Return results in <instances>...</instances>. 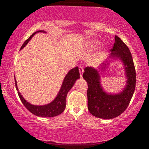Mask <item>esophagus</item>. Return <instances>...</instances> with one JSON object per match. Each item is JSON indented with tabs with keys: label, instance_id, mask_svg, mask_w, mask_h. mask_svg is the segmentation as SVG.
I'll return each mask as SVG.
<instances>
[{
	"label": "esophagus",
	"instance_id": "1",
	"mask_svg": "<svg viewBox=\"0 0 149 149\" xmlns=\"http://www.w3.org/2000/svg\"><path fill=\"white\" fill-rule=\"evenodd\" d=\"M83 71H84V69H83V68L82 67V66H79V72H80V77H82L83 76Z\"/></svg>",
	"mask_w": 149,
	"mask_h": 149
}]
</instances>
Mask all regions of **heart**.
Returning a JSON list of instances; mask_svg holds the SVG:
<instances>
[{"label":"heart","instance_id":"1","mask_svg":"<svg viewBox=\"0 0 149 149\" xmlns=\"http://www.w3.org/2000/svg\"><path fill=\"white\" fill-rule=\"evenodd\" d=\"M99 45H100V42L97 40H91V41H89L88 43V46L90 48H95Z\"/></svg>","mask_w":149,"mask_h":149}]
</instances>
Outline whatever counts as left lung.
<instances>
[{"instance_id": "1", "label": "left lung", "mask_w": 149, "mask_h": 149, "mask_svg": "<svg viewBox=\"0 0 149 149\" xmlns=\"http://www.w3.org/2000/svg\"><path fill=\"white\" fill-rule=\"evenodd\" d=\"M111 57L120 59L125 70L126 85L118 94L107 93L102 88L98 70L92 66L85 68L83 77L88 83V108L92 115L103 119H112L123 113L129 105L136 85V71L130 51L123 40L115 36V42L111 49ZM109 64V63H108ZM102 63L100 68L106 69Z\"/></svg>"}]
</instances>
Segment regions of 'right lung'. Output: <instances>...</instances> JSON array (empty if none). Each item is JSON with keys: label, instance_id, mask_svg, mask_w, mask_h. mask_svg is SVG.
<instances>
[{"label": "right lung", "instance_id": "obj_1", "mask_svg": "<svg viewBox=\"0 0 149 149\" xmlns=\"http://www.w3.org/2000/svg\"><path fill=\"white\" fill-rule=\"evenodd\" d=\"M38 32H44V33H45V31L42 30L38 31L33 33L24 42V44L22 45L20 49H23L26 46V45L28 43L29 41L31 39V38L33 37L36 33H38ZM78 78H80L79 70H78V66H76L75 68L70 70L67 74H66V76H65L64 81H63L62 85H61L60 90L58 92L55 99H54L52 102H50V103L42 106L33 105V104L26 102V101L24 99V97L22 96L21 93L19 92L17 85V84L16 79H15V80L17 91H18V95L19 97L20 100L22 101V104L24 105V107L26 108L31 113L34 114L35 116L42 118H50L59 115V114H61V113L64 111L65 108H66V99L67 93L69 92V90L72 88V87L73 86V85H74L76 80L77 79H78Z\"/></svg>", "mask_w": 149, "mask_h": 149}]
</instances>
